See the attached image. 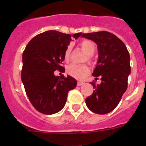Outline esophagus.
Here are the masks:
<instances>
[{
    "mask_svg": "<svg viewBox=\"0 0 146 146\" xmlns=\"http://www.w3.org/2000/svg\"><path fill=\"white\" fill-rule=\"evenodd\" d=\"M83 84H84V82H77V86H82Z\"/></svg>",
    "mask_w": 146,
    "mask_h": 146,
    "instance_id": "obj_1",
    "label": "esophagus"
}]
</instances>
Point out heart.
<instances>
[{
  "instance_id": "heart-1",
  "label": "heart",
  "mask_w": 146,
  "mask_h": 146,
  "mask_svg": "<svg viewBox=\"0 0 146 146\" xmlns=\"http://www.w3.org/2000/svg\"><path fill=\"white\" fill-rule=\"evenodd\" d=\"M81 50L86 54V56L83 58L82 62L88 61L91 64L92 62V58L91 55L94 53L96 50L95 44L91 41V40L85 39L82 40L79 44ZM71 50L72 47L71 46H68L66 49L64 54V58L66 62H69L70 60ZM67 74L70 75L71 77H74L77 80H83L90 73V69L86 64H82V65H75V64H71L66 69Z\"/></svg>"
}]
</instances>
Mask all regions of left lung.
Segmentation results:
<instances>
[{
  "label": "left lung",
  "mask_w": 146,
  "mask_h": 146,
  "mask_svg": "<svg viewBox=\"0 0 146 146\" xmlns=\"http://www.w3.org/2000/svg\"><path fill=\"white\" fill-rule=\"evenodd\" d=\"M82 36L97 44L99 58L93 76L96 80L101 78L99 85L91 82L94 91L86 99V105L93 113L107 114L116 108L127 89L129 53L124 43L110 32L83 33Z\"/></svg>",
  "instance_id": "1"
}]
</instances>
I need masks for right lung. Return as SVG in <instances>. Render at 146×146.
<instances>
[{
    "label": "right lung",
    "instance_id": "1",
    "mask_svg": "<svg viewBox=\"0 0 146 146\" xmlns=\"http://www.w3.org/2000/svg\"><path fill=\"white\" fill-rule=\"evenodd\" d=\"M82 33L72 35L79 38ZM72 35L47 31L33 37L23 53L21 80L27 96L39 113L52 115L60 111L69 91L77 86V80L68 75L55 76L54 72L65 71L62 66L66 49Z\"/></svg>",
    "mask_w": 146,
    "mask_h": 146
}]
</instances>
